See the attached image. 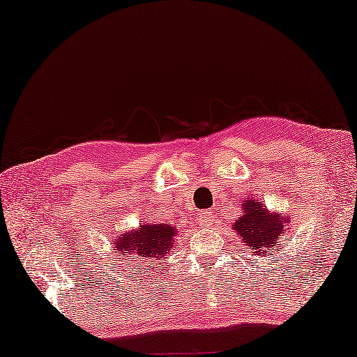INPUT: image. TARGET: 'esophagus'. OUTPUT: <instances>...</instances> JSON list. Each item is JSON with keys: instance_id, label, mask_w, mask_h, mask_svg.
<instances>
[{"instance_id": "1", "label": "esophagus", "mask_w": 357, "mask_h": 357, "mask_svg": "<svg viewBox=\"0 0 357 357\" xmlns=\"http://www.w3.org/2000/svg\"><path fill=\"white\" fill-rule=\"evenodd\" d=\"M198 222L202 224V226H211V224H213V211H209V209L203 211L202 216L198 218Z\"/></svg>"}]
</instances>
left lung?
Listing matches in <instances>:
<instances>
[{
	"label": "left lung",
	"mask_w": 357,
	"mask_h": 357,
	"mask_svg": "<svg viewBox=\"0 0 357 357\" xmlns=\"http://www.w3.org/2000/svg\"><path fill=\"white\" fill-rule=\"evenodd\" d=\"M242 208L245 213L234 224V229L253 255H268V250H273V247H280L287 221L284 214H271L260 203L250 199L243 202Z\"/></svg>",
	"instance_id": "left-lung-1"
}]
</instances>
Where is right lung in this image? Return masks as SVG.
I'll list each match as a JSON object with an SVG mask.
<instances>
[{
    "label": "right lung",
    "mask_w": 357,
    "mask_h": 357,
    "mask_svg": "<svg viewBox=\"0 0 357 357\" xmlns=\"http://www.w3.org/2000/svg\"><path fill=\"white\" fill-rule=\"evenodd\" d=\"M177 231L169 224H141L138 231L115 238V248L121 255H136L139 261L155 260L172 247Z\"/></svg>",
    "instance_id": "1"
}]
</instances>
